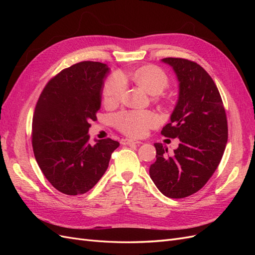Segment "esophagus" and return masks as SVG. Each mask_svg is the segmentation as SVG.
<instances>
[{
	"label": "esophagus",
	"instance_id": "1",
	"mask_svg": "<svg viewBox=\"0 0 255 255\" xmlns=\"http://www.w3.org/2000/svg\"><path fill=\"white\" fill-rule=\"evenodd\" d=\"M122 144H140L141 141L138 140H133V139H122L121 140Z\"/></svg>",
	"mask_w": 255,
	"mask_h": 255
}]
</instances>
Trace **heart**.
Wrapping results in <instances>:
<instances>
[{
    "instance_id": "heart-1",
    "label": "heart",
    "mask_w": 255,
    "mask_h": 255,
    "mask_svg": "<svg viewBox=\"0 0 255 255\" xmlns=\"http://www.w3.org/2000/svg\"><path fill=\"white\" fill-rule=\"evenodd\" d=\"M132 79L150 95H159L169 86L167 74L156 66H143L132 73ZM126 89V80L120 73H115L106 80L103 90V101L112 105L119 101ZM158 122L157 116L150 111L123 112L115 117V123L123 134L130 137H142L149 128Z\"/></svg>"
}]
</instances>
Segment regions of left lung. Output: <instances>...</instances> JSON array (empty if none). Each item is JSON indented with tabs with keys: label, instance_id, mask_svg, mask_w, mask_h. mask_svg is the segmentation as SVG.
I'll use <instances>...</instances> for the list:
<instances>
[{
	"label": "left lung",
	"instance_id": "left-lung-1",
	"mask_svg": "<svg viewBox=\"0 0 255 255\" xmlns=\"http://www.w3.org/2000/svg\"><path fill=\"white\" fill-rule=\"evenodd\" d=\"M161 61L172 67L180 90L161 135L179 138L180 144L169 155L168 148L154 143L156 160L150 176L161 194L181 199L201 189L217 169L228 141V121L218 88L201 66L184 58Z\"/></svg>",
	"mask_w": 255,
	"mask_h": 255
}]
</instances>
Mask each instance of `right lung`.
Returning <instances> with one entry per match:
<instances>
[{
  "label": "right lung",
  "mask_w": 255,
  "mask_h": 255,
  "mask_svg": "<svg viewBox=\"0 0 255 255\" xmlns=\"http://www.w3.org/2000/svg\"><path fill=\"white\" fill-rule=\"evenodd\" d=\"M110 68L81 61L45 85L35 107L32 144L37 164L58 191L83 195L101 179L119 142L111 138L90 144L88 130L101 107Z\"/></svg>",
  "instance_id": "1"
}]
</instances>
